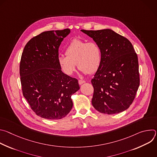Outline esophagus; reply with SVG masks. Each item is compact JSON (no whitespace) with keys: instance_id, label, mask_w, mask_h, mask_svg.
<instances>
[{"instance_id":"obj_1","label":"esophagus","mask_w":157,"mask_h":157,"mask_svg":"<svg viewBox=\"0 0 157 157\" xmlns=\"http://www.w3.org/2000/svg\"><path fill=\"white\" fill-rule=\"evenodd\" d=\"M78 82H79V85H81V84H82L83 83L86 82V81H83V80H79Z\"/></svg>"}]
</instances>
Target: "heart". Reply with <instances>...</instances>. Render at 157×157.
<instances>
[{
    "label": "heart",
    "instance_id": "heart-1",
    "mask_svg": "<svg viewBox=\"0 0 157 157\" xmlns=\"http://www.w3.org/2000/svg\"><path fill=\"white\" fill-rule=\"evenodd\" d=\"M65 54L58 56V63L63 73L68 76L75 72L77 66L83 74H93L101 64V52L94 41L75 39L66 47Z\"/></svg>",
    "mask_w": 157,
    "mask_h": 157
}]
</instances>
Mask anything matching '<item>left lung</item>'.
<instances>
[{
	"label": "left lung",
	"mask_w": 157,
	"mask_h": 157,
	"mask_svg": "<svg viewBox=\"0 0 157 157\" xmlns=\"http://www.w3.org/2000/svg\"><path fill=\"white\" fill-rule=\"evenodd\" d=\"M81 31L92 38L101 52V66L91 80L93 107L106 114L124 111L140 84L138 57L132 43L111 29Z\"/></svg>",
	"instance_id": "left-lung-1"
}]
</instances>
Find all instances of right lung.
Here are the masks:
<instances>
[{"instance_id": "right-lung-1", "label": "right lung", "mask_w": 157, "mask_h": 157, "mask_svg": "<svg viewBox=\"0 0 157 157\" xmlns=\"http://www.w3.org/2000/svg\"><path fill=\"white\" fill-rule=\"evenodd\" d=\"M70 30L44 32L32 38L22 53L20 75L24 98L40 117L58 120L73 107L78 81L64 74L58 63V49Z\"/></svg>"}]
</instances>
